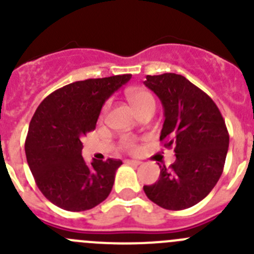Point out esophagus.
<instances>
[{
  "label": "esophagus",
  "mask_w": 254,
  "mask_h": 254,
  "mask_svg": "<svg viewBox=\"0 0 254 254\" xmlns=\"http://www.w3.org/2000/svg\"><path fill=\"white\" fill-rule=\"evenodd\" d=\"M126 163H128V165H133V166L141 165V162L136 161V159H126Z\"/></svg>",
  "instance_id": "obj_1"
}]
</instances>
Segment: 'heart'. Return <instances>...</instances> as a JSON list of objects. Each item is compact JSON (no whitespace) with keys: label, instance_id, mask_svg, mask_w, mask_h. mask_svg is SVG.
<instances>
[{"label":"heart","instance_id":"heart-1","mask_svg":"<svg viewBox=\"0 0 254 254\" xmlns=\"http://www.w3.org/2000/svg\"><path fill=\"white\" fill-rule=\"evenodd\" d=\"M126 96L128 98L129 103L133 106V108L137 111L142 110L146 106L153 105L154 106V98L148 91H144V89H138V88H129L127 92H126ZM123 146L126 147L129 151H134L136 149V141H134L132 137H126L123 139Z\"/></svg>","mask_w":254,"mask_h":254}]
</instances>
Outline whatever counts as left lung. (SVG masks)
<instances>
[{
    "mask_svg": "<svg viewBox=\"0 0 254 254\" xmlns=\"http://www.w3.org/2000/svg\"><path fill=\"white\" fill-rule=\"evenodd\" d=\"M144 84L165 108L159 141L175 148L176 161L159 166L158 181L143 190L162 208H190L213 190L223 172L229 144L226 122L213 100L181 74L147 76Z\"/></svg>",
    "mask_w": 254,
    "mask_h": 254,
    "instance_id": "obj_1",
    "label": "left lung"
}]
</instances>
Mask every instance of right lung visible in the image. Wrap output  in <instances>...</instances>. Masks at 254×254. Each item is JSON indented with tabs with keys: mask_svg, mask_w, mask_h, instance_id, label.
<instances>
[{
	"mask_svg": "<svg viewBox=\"0 0 254 254\" xmlns=\"http://www.w3.org/2000/svg\"><path fill=\"white\" fill-rule=\"evenodd\" d=\"M132 74L77 81L48 95L36 110L25 142L27 163L38 190L66 211L81 212L111 193L121 159L82 157V137L96 128L106 100Z\"/></svg>",
	"mask_w": 254,
	"mask_h": 254,
	"instance_id": "right-lung-1",
	"label": "right lung"
}]
</instances>
